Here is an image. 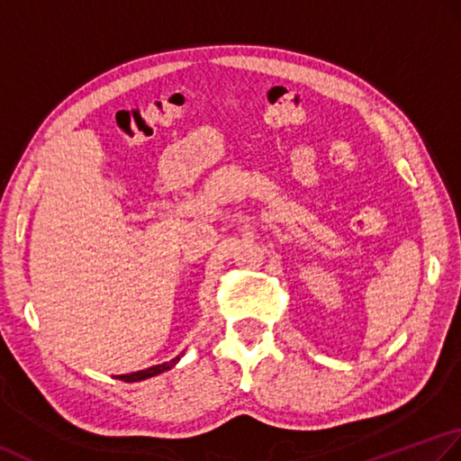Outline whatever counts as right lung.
Here are the masks:
<instances>
[{"mask_svg": "<svg viewBox=\"0 0 461 461\" xmlns=\"http://www.w3.org/2000/svg\"><path fill=\"white\" fill-rule=\"evenodd\" d=\"M183 354H185V352L178 354L176 358H173V360L163 362V364H157V366H151V368L137 370V372H131V374H121V375H115V378H117V380H123V382H140V380L153 378V375H158V374H163V372H167V370H171L173 366L183 358Z\"/></svg>", "mask_w": 461, "mask_h": 461, "instance_id": "add662e5", "label": "right lung"}]
</instances>
